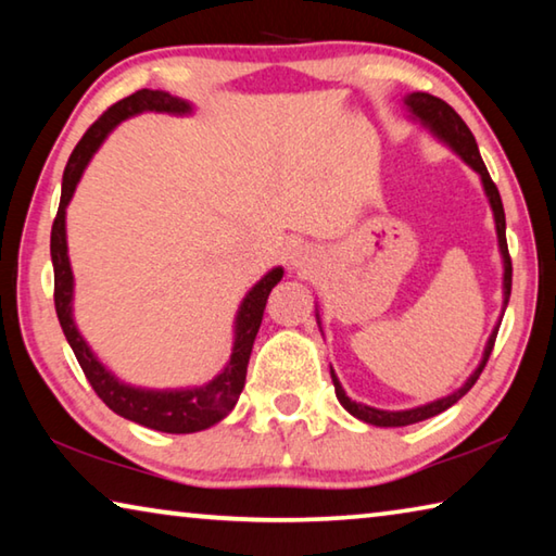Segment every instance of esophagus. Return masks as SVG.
<instances>
[{
    "label": "esophagus",
    "instance_id": "1",
    "mask_svg": "<svg viewBox=\"0 0 556 556\" xmlns=\"http://www.w3.org/2000/svg\"><path fill=\"white\" fill-rule=\"evenodd\" d=\"M289 265H291V269L308 271L316 265V255L308 248H294L289 255Z\"/></svg>",
    "mask_w": 556,
    "mask_h": 556
}]
</instances>
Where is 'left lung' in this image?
<instances>
[{"label":"left lung","instance_id":"8db88e82","mask_svg":"<svg viewBox=\"0 0 556 556\" xmlns=\"http://www.w3.org/2000/svg\"><path fill=\"white\" fill-rule=\"evenodd\" d=\"M404 108H407L409 117L414 122H419L421 127H427L431 135H434L441 144H446L451 152L456 156H460V162L468 164L473 172L481 176V184H483V191H485V199L491 203V211H493V220H495V232H497V248H501V257H503V308H501V318H497L495 328L488 336V343L483 348V357L481 363H478V368L468 375L466 382L460 384L458 390H454L446 397H439L434 402H427V404H419V407H412V409H378V407H370V404H363V402H355L345 394V390L341 388V382H338L336 372L331 368V378H333V388H336V397L338 402L343 404L345 412H351L355 419L365 421V425H372V427H407V425H417V421H425L429 417H437V414L446 412L451 404H456L464 394L473 388L476 380L481 378V372L485 368L488 357H491V351L495 345V336H497V328H501L503 321V314L507 308V301H510V289H513V262L510 255H507V240H505V211H503V201H501V193H497V188L493 184L491 174H488V168L481 159V152H478V144H476V137L470 135V129L466 127V122L456 115V110L446 105L444 100H439L434 96H429V92H409V96H404ZM316 321H318V312H316ZM321 326V321H318Z\"/></svg>","mask_w":556,"mask_h":556}]
</instances>
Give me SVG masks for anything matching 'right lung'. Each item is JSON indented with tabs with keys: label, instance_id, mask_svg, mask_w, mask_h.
Wrapping results in <instances>:
<instances>
[{
	"label": "right lung",
	"instance_id": "1",
	"mask_svg": "<svg viewBox=\"0 0 556 556\" xmlns=\"http://www.w3.org/2000/svg\"><path fill=\"white\" fill-rule=\"evenodd\" d=\"M142 112H166V115H191L193 105L188 100L168 96L164 90H137L135 96L119 100L92 125L78 147L65 164L63 184H61V205L51 228V262H53V301L55 314H59L65 341L73 348L78 357L83 372H86L92 390L108 407L125 417L135 425L147 429L166 431V434H193L203 431L220 419L228 417L235 404H238L240 392L244 388V375H248V363L255 343L262 314L269 291L279 285L285 277V269L275 267L252 287L240 301L238 316H235V338L232 353L225 368L215 375L211 382L201 388H178V390H154V388H137V384L122 382L115 372L100 363V357L92 353L86 338L80 336L78 326L73 318V269L68 257V238H65V208L73 199L75 188L83 178L90 159L96 156L98 149L105 142L108 135L119 122H125Z\"/></svg>",
	"mask_w": 556,
	"mask_h": 556
}]
</instances>
